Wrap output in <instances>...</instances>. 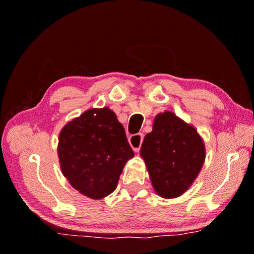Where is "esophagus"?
<instances>
[{"mask_svg": "<svg viewBox=\"0 0 254 254\" xmlns=\"http://www.w3.org/2000/svg\"><path fill=\"white\" fill-rule=\"evenodd\" d=\"M128 142H129L130 147L133 148V150L135 152L140 151V148L142 145V142H143V134L138 133V134H134L130 135L129 138H128Z\"/></svg>", "mask_w": 254, "mask_h": 254, "instance_id": "esophagus-1", "label": "esophagus"}]
</instances>
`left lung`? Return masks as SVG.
<instances>
[{
	"label": "left lung",
	"mask_w": 254,
	"mask_h": 254,
	"mask_svg": "<svg viewBox=\"0 0 254 254\" xmlns=\"http://www.w3.org/2000/svg\"><path fill=\"white\" fill-rule=\"evenodd\" d=\"M152 186L163 197L185 192L199 175L204 162V145L195 128L172 112L155 118L151 133L141 147Z\"/></svg>",
	"instance_id": "8db88e82"
}]
</instances>
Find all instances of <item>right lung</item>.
<instances>
[{
	"instance_id": "obj_1",
	"label": "right lung",
	"mask_w": 254,
	"mask_h": 254,
	"mask_svg": "<svg viewBox=\"0 0 254 254\" xmlns=\"http://www.w3.org/2000/svg\"><path fill=\"white\" fill-rule=\"evenodd\" d=\"M58 152L70 185L91 199L116 190L125 164L134 156L123 125L107 107L86 111L65 125Z\"/></svg>"
}]
</instances>
